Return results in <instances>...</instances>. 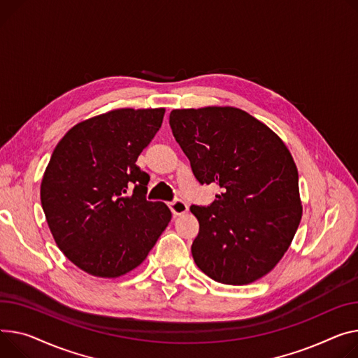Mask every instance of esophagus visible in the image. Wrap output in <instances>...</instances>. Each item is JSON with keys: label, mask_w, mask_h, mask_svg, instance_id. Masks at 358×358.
<instances>
[{"label": "esophagus", "mask_w": 358, "mask_h": 358, "mask_svg": "<svg viewBox=\"0 0 358 358\" xmlns=\"http://www.w3.org/2000/svg\"><path fill=\"white\" fill-rule=\"evenodd\" d=\"M170 208L173 211L174 216H181V214H185L188 211V206L187 203L181 201V200H174L170 203Z\"/></svg>", "instance_id": "34e87169"}]
</instances>
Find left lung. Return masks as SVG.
I'll use <instances>...</instances> for the list:
<instances>
[{"mask_svg":"<svg viewBox=\"0 0 358 358\" xmlns=\"http://www.w3.org/2000/svg\"><path fill=\"white\" fill-rule=\"evenodd\" d=\"M170 125L201 184L222 194L189 210L200 224L196 265L226 285L268 275L292 243L302 217L298 170L283 141L233 106L174 109Z\"/></svg>","mask_w":358,"mask_h":358,"instance_id":"1","label":"left lung"}]
</instances>
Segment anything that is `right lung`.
I'll use <instances>...</instances> for the list:
<instances>
[{"mask_svg": "<svg viewBox=\"0 0 358 358\" xmlns=\"http://www.w3.org/2000/svg\"><path fill=\"white\" fill-rule=\"evenodd\" d=\"M165 109H113L79 122L60 139L40 199L64 256L98 278H119L145 260L171 211L147 201L150 176L135 164Z\"/></svg>", "mask_w": 358, "mask_h": 358, "instance_id": "add662e5", "label": "right lung"}]
</instances>
